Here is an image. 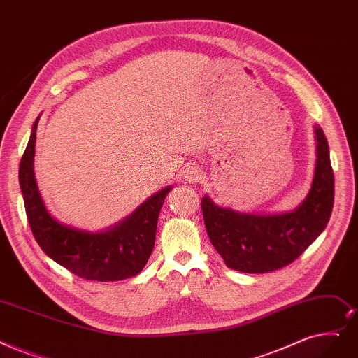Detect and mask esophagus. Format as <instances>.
<instances>
[{"label":"esophagus","mask_w":358,"mask_h":358,"mask_svg":"<svg viewBox=\"0 0 358 358\" xmlns=\"http://www.w3.org/2000/svg\"><path fill=\"white\" fill-rule=\"evenodd\" d=\"M182 177H184V180L187 181V182L196 184V182H199L201 180V171H200L199 166L192 164V165H187V166L184 168Z\"/></svg>","instance_id":"esophagus-1"}]
</instances>
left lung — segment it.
Instances as JSON below:
<instances>
[{"mask_svg":"<svg viewBox=\"0 0 358 358\" xmlns=\"http://www.w3.org/2000/svg\"><path fill=\"white\" fill-rule=\"evenodd\" d=\"M316 164L310 190L289 212L253 213L216 205L205 194L201 212L208 236L225 265L244 273H266L297 259L328 225L334 206V171L324 133L315 126Z\"/></svg>","mask_w":358,"mask_h":358,"instance_id":"1","label":"left lung"}]
</instances>
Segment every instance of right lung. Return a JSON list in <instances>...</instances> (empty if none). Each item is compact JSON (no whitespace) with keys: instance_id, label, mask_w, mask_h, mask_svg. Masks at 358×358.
Listing matches in <instances>:
<instances>
[{"instance_id":"1","label":"right lung","mask_w":358,"mask_h":358,"mask_svg":"<svg viewBox=\"0 0 358 358\" xmlns=\"http://www.w3.org/2000/svg\"><path fill=\"white\" fill-rule=\"evenodd\" d=\"M20 161L19 182L26 215L45 255L71 273L90 281H122L136 276L148 263L157 237L161 208L171 185L148 197L133 213L102 231L80 229L59 222L46 209L34 171L36 129Z\"/></svg>"}]
</instances>
